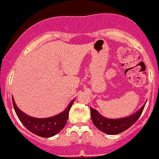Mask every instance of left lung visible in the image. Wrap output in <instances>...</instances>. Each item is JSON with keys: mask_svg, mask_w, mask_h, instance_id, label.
Returning a JSON list of instances; mask_svg holds the SVG:
<instances>
[{"mask_svg": "<svg viewBox=\"0 0 159 159\" xmlns=\"http://www.w3.org/2000/svg\"><path fill=\"white\" fill-rule=\"evenodd\" d=\"M145 104L133 114L117 119L106 118L100 114L97 110L91 107V120L95 127L104 133L108 135H116L127 130L134 123H136L143 110Z\"/></svg>", "mask_w": 159, "mask_h": 159, "instance_id": "8db88e82", "label": "left lung"}]
</instances>
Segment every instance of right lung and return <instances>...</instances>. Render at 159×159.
<instances>
[{"mask_svg": "<svg viewBox=\"0 0 159 159\" xmlns=\"http://www.w3.org/2000/svg\"><path fill=\"white\" fill-rule=\"evenodd\" d=\"M74 101L75 99L72 100L63 112L55 116L47 118H37L29 116L20 110L17 107L12 97L13 107L22 124L32 133L44 138L52 137L64 129L68 120L70 108L73 104Z\"/></svg>", "mask_w": 159, "mask_h": 159, "instance_id": "1", "label": "right lung"}]
</instances>
